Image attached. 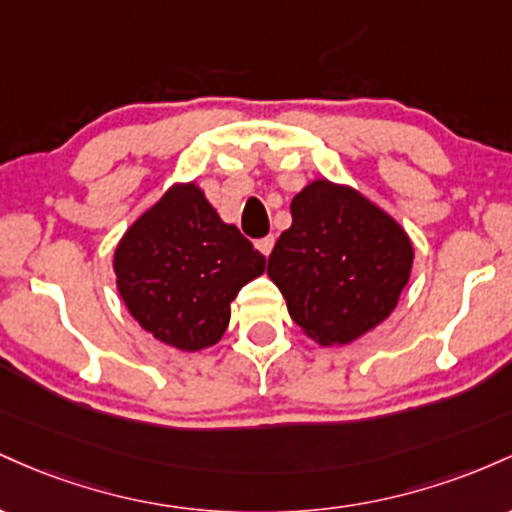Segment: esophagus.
I'll list each match as a JSON object with an SVG mask.
<instances>
[{"mask_svg":"<svg viewBox=\"0 0 512 512\" xmlns=\"http://www.w3.org/2000/svg\"><path fill=\"white\" fill-rule=\"evenodd\" d=\"M273 244H275V237H273V234H268V237H263V239L256 241V249L261 251L263 256H268L273 251Z\"/></svg>","mask_w":512,"mask_h":512,"instance_id":"1","label":"esophagus"}]
</instances>
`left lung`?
I'll return each mask as SVG.
<instances>
[{"label": "left lung", "instance_id": "obj_1", "mask_svg": "<svg viewBox=\"0 0 512 512\" xmlns=\"http://www.w3.org/2000/svg\"><path fill=\"white\" fill-rule=\"evenodd\" d=\"M290 212L268 275L292 321L321 346L375 329L409 283L413 246L404 229L358 191L331 181L309 183Z\"/></svg>", "mask_w": 512, "mask_h": 512}]
</instances>
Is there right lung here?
Segmentation results:
<instances>
[{"instance_id": "right-lung-1", "label": "right lung", "mask_w": 512, "mask_h": 512, "mask_svg": "<svg viewBox=\"0 0 512 512\" xmlns=\"http://www.w3.org/2000/svg\"><path fill=\"white\" fill-rule=\"evenodd\" d=\"M113 268L142 329L166 346L200 350L220 341L229 302L266 271V256L188 183L171 188L125 232Z\"/></svg>"}]
</instances>
